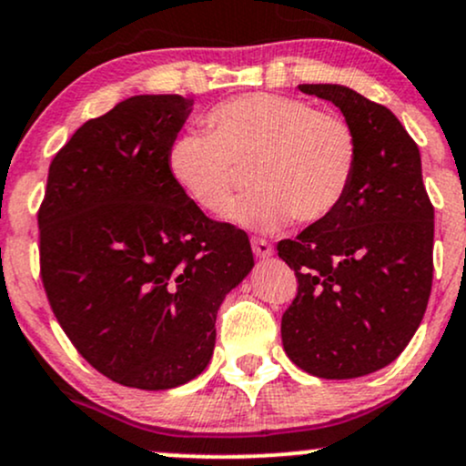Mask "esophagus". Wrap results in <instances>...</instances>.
<instances>
[{
  "label": "esophagus",
  "mask_w": 466,
  "mask_h": 466,
  "mask_svg": "<svg viewBox=\"0 0 466 466\" xmlns=\"http://www.w3.org/2000/svg\"><path fill=\"white\" fill-rule=\"evenodd\" d=\"M250 244H253L255 257H259V259H268V257H272V253H275L272 244L266 242L264 238H253L250 239Z\"/></svg>",
  "instance_id": "34e87169"
}]
</instances>
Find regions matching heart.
<instances>
[{"mask_svg": "<svg viewBox=\"0 0 466 466\" xmlns=\"http://www.w3.org/2000/svg\"><path fill=\"white\" fill-rule=\"evenodd\" d=\"M205 126L207 133L187 130L169 144V177L198 209L222 213L250 169L255 189L227 213L248 231L325 220L358 177L355 126L299 97L246 93L213 106Z\"/></svg>", "mask_w": 466, "mask_h": 466, "instance_id": "heart-1", "label": "heart"}]
</instances>
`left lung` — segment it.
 I'll return each instance as SVG.
<instances>
[{"instance_id": "left-lung-1", "label": "left lung", "mask_w": 466, "mask_h": 466, "mask_svg": "<svg viewBox=\"0 0 466 466\" xmlns=\"http://www.w3.org/2000/svg\"><path fill=\"white\" fill-rule=\"evenodd\" d=\"M329 100L358 130L349 196L279 257L299 281L281 319L288 358L322 380H353L399 358L423 320L434 275V207L419 146L381 104L342 85H299Z\"/></svg>"}]
</instances>
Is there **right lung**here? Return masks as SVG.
Instances as JSON below:
<instances>
[{"mask_svg":"<svg viewBox=\"0 0 466 466\" xmlns=\"http://www.w3.org/2000/svg\"><path fill=\"white\" fill-rule=\"evenodd\" d=\"M183 96H133L52 158L38 209L54 316L104 377L167 390L198 377L224 297L253 270L248 235L202 213L169 177Z\"/></svg>","mask_w":466,"mask_h":466,"instance_id":"right-lung-1","label":"right lung"}]
</instances>
